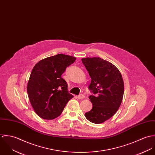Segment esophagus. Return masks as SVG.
<instances>
[{"instance_id":"obj_1","label":"esophagus","mask_w":155,"mask_h":155,"mask_svg":"<svg viewBox=\"0 0 155 155\" xmlns=\"http://www.w3.org/2000/svg\"><path fill=\"white\" fill-rule=\"evenodd\" d=\"M85 98V95L84 94H80L78 96V99H83Z\"/></svg>"}]
</instances>
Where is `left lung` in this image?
I'll return each instance as SVG.
<instances>
[{
  "mask_svg": "<svg viewBox=\"0 0 155 155\" xmlns=\"http://www.w3.org/2000/svg\"><path fill=\"white\" fill-rule=\"evenodd\" d=\"M91 79L89 98L92 108L85 113L89 121L101 124L111 117L119 108L124 92L122 74L117 67L99 57L82 59Z\"/></svg>",
  "mask_w": 155,
  "mask_h": 155,
  "instance_id": "8db88e82",
  "label": "left lung"
}]
</instances>
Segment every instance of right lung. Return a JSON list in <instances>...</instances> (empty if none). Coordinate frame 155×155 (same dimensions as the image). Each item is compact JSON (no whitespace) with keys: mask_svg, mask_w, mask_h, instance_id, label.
Returning <instances> with one entry per match:
<instances>
[{"mask_svg":"<svg viewBox=\"0 0 155 155\" xmlns=\"http://www.w3.org/2000/svg\"><path fill=\"white\" fill-rule=\"evenodd\" d=\"M76 59L60 54L39 61L33 67L27 91L33 110L41 118L57 117L73 97L68 93L66 81L61 75Z\"/></svg>","mask_w":155,"mask_h":155,"instance_id":"add662e5","label":"right lung"}]
</instances>
